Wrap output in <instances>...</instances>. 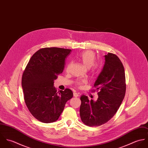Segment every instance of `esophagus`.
Segmentation results:
<instances>
[{"label": "esophagus", "instance_id": "obj_1", "mask_svg": "<svg viewBox=\"0 0 148 148\" xmlns=\"http://www.w3.org/2000/svg\"><path fill=\"white\" fill-rule=\"evenodd\" d=\"M79 96V93H76V92H74V93H73V96H74V97H78Z\"/></svg>", "mask_w": 148, "mask_h": 148}]
</instances>
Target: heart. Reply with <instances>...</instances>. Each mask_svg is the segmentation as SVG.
Segmentation results:
<instances>
[{
    "label": "heart",
    "mask_w": 148,
    "mask_h": 148,
    "mask_svg": "<svg viewBox=\"0 0 148 148\" xmlns=\"http://www.w3.org/2000/svg\"><path fill=\"white\" fill-rule=\"evenodd\" d=\"M79 60L82 63L83 65L86 68H90L93 73H96L99 69V66L97 64H95L96 60V55L94 52L90 50L84 51L79 54L78 56ZM69 65L68 66V67ZM85 80H81L77 83V85L80 86L81 85L85 83Z\"/></svg>",
    "instance_id": "1"
}]
</instances>
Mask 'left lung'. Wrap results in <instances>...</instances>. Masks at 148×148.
I'll return each instance as SVG.
<instances>
[{
  "label": "left lung",
  "instance_id": "8db88e82",
  "mask_svg": "<svg viewBox=\"0 0 148 148\" xmlns=\"http://www.w3.org/2000/svg\"><path fill=\"white\" fill-rule=\"evenodd\" d=\"M105 64L94 88L98 92L96 101L82 95L80 115L88 127H98L109 121L117 112L126 92L125 74L123 64L114 53L104 56ZM92 92H95L93 89Z\"/></svg>",
  "mask_w": 148,
  "mask_h": 148
}]
</instances>
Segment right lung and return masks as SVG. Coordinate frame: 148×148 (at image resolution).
<instances>
[{"label":"right lung","mask_w":148,"mask_h":148,"mask_svg":"<svg viewBox=\"0 0 148 148\" xmlns=\"http://www.w3.org/2000/svg\"><path fill=\"white\" fill-rule=\"evenodd\" d=\"M71 52L58 47L41 48L32 55L23 72L21 85L25 104L31 114L43 123L58 120L66 101L73 97L71 89L57 92L53 86Z\"/></svg>","instance_id":"1"}]
</instances>
